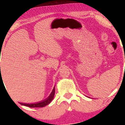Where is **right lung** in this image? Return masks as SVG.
I'll return each mask as SVG.
<instances>
[{
    "label": "right lung",
    "mask_w": 125,
    "mask_h": 125,
    "mask_svg": "<svg viewBox=\"0 0 125 125\" xmlns=\"http://www.w3.org/2000/svg\"><path fill=\"white\" fill-rule=\"evenodd\" d=\"M54 94H55V87H54L53 89L52 92H51V94L49 95L48 98L46 99L43 100V101L40 102H38L36 104H22L21 103V104L22 105L26 106H28L30 107H42L48 105V104H49L51 102L52 100H53L54 97Z\"/></svg>",
    "instance_id": "1"
}]
</instances>
